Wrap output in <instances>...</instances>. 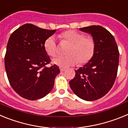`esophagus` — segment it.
Masks as SVG:
<instances>
[{"mask_svg":"<svg viewBox=\"0 0 128 128\" xmlns=\"http://www.w3.org/2000/svg\"><path fill=\"white\" fill-rule=\"evenodd\" d=\"M65 70H66V69H65V68H62V67L60 68V71H61V72H64V71H65Z\"/></svg>","mask_w":128,"mask_h":128,"instance_id":"esophagus-1","label":"esophagus"}]
</instances>
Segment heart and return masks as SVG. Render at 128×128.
<instances>
[{"label": "heart", "mask_w": 128, "mask_h": 128, "mask_svg": "<svg viewBox=\"0 0 128 128\" xmlns=\"http://www.w3.org/2000/svg\"><path fill=\"white\" fill-rule=\"evenodd\" d=\"M63 41L70 44L67 56H58L53 60V63L63 68L69 67L78 64L87 63L93 57L95 52V42L91 37H85L84 34L76 30H68L60 35ZM44 48L50 56L57 54L58 47L54 36L48 37L44 43Z\"/></svg>", "instance_id": "obj_1"}]
</instances>
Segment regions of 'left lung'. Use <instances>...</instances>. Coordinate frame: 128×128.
<instances>
[{
  "label": "left lung",
  "mask_w": 128,
  "mask_h": 128,
  "mask_svg": "<svg viewBox=\"0 0 128 128\" xmlns=\"http://www.w3.org/2000/svg\"><path fill=\"white\" fill-rule=\"evenodd\" d=\"M80 30L91 34L95 42V52L88 63L76 70L75 77L69 84L78 97L92 101L104 96L114 85L119 52L114 36L102 26H91Z\"/></svg>",
  "instance_id": "1"
}]
</instances>
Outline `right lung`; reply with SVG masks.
Returning <instances> with one entry per match:
<instances>
[{"mask_svg":"<svg viewBox=\"0 0 128 128\" xmlns=\"http://www.w3.org/2000/svg\"><path fill=\"white\" fill-rule=\"evenodd\" d=\"M56 30L26 24L9 38L4 58L7 76L13 90L25 99H41L53 88L60 71L56 65L46 66L50 60L44 43Z\"/></svg>","mask_w":128,"mask_h":128,"instance_id":"add662e5","label":"right lung"}]
</instances>
